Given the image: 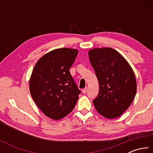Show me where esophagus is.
<instances>
[{
	"label": "esophagus",
	"mask_w": 153,
	"mask_h": 153,
	"mask_svg": "<svg viewBox=\"0 0 153 153\" xmlns=\"http://www.w3.org/2000/svg\"><path fill=\"white\" fill-rule=\"evenodd\" d=\"M87 90H88V88H84V89H82V92L84 93V94H85V93H86V92H87Z\"/></svg>",
	"instance_id": "1"
}]
</instances>
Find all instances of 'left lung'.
Instances as JSON below:
<instances>
[{
  "instance_id": "left-lung-1",
  "label": "left lung",
  "mask_w": 153,
  "mask_h": 153,
  "mask_svg": "<svg viewBox=\"0 0 153 153\" xmlns=\"http://www.w3.org/2000/svg\"><path fill=\"white\" fill-rule=\"evenodd\" d=\"M88 56L99 83L98 95L93 100L96 109L107 119L120 117L136 96L132 68L119 52L109 47L92 48Z\"/></svg>"
}]
</instances>
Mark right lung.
Listing matches in <instances>:
<instances>
[{"label": "right lung", "instance_id": "obj_1", "mask_svg": "<svg viewBox=\"0 0 153 153\" xmlns=\"http://www.w3.org/2000/svg\"><path fill=\"white\" fill-rule=\"evenodd\" d=\"M77 53L74 48L55 49L43 55L33 69L30 94L36 105L52 120L65 117L78 100L80 90L69 72Z\"/></svg>", "mask_w": 153, "mask_h": 153}]
</instances>
